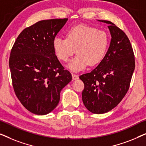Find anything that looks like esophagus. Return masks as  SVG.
Returning <instances> with one entry per match:
<instances>
[{"instance_id":"esophagus-1","label":"esophagus","mask_w":146,"mask_h":146,"mask_svg":"<svg viewBox=\"0 0 146 146\" xmlns=\"http://www.w3.org/2000/svg\"><path fill=\"white\" fill-rule=\"evenodd\" d=\"M72 79L73 80H76V79L78 78V76L77 74H76L72 73Z\"/></svg>"}]
</instances>
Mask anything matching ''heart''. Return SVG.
Returning a JSON list of instances; mask_svg holds the SVG:
<instances>
[{
    "label": "heart",
    "instance_id": "obj_1",
    "mask_svg": "<svg viewBox=\"0 0 146 146\" xmlns=\"http://www.w3.org/2000/svg\"><path fill=\"white\" fill-rule=\"evenodd\" d=\"M110 44V38L104 31L86 25H78L67 32L66 38L56 37L52 46L60 60L68 62L75 53L78 54L68 64L74 71L85 68L88 64L95 66L104 58Z\"/></svg>",
    "mask_w": 146,
    "mask_h": 146
}]
</instances>
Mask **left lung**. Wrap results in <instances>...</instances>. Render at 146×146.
<instances>
[{"instance_id":"obj_1","label":"left lung","mask_w":146,"mask_h":146,"mask_svg":"<svg viewBox=\"0 0 146 146\" xmlns=\"http://www.w3.org/2000/svg\"><path fill=\"white\" fill-rule=\"evenodd\" d=\"M111 42L104 58L89 73L80 76L84 84L82 94L85 107L92 113H104L116 106L128 91L135 69V57L124 32L108 21Z\"/></svg>"}]
</instances>
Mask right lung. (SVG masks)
<instances>
[{"mask_svg": "<svg viewBox=\"0 0 146 146\" xmlns=\"http://www.w3.org/2000/svg\"><path fill=\"white\" fill-rule=\"evenodd\" d=\"M66 19L43 20L26 28L17 37L9 58L15 94L23 106L37 115L51 112L72 74L57 58L52 42Z\"/></svg>", "mask_w": 146, "mask_h": 146, "instance_id": "1", "label": "right lung"}]
</instances>
